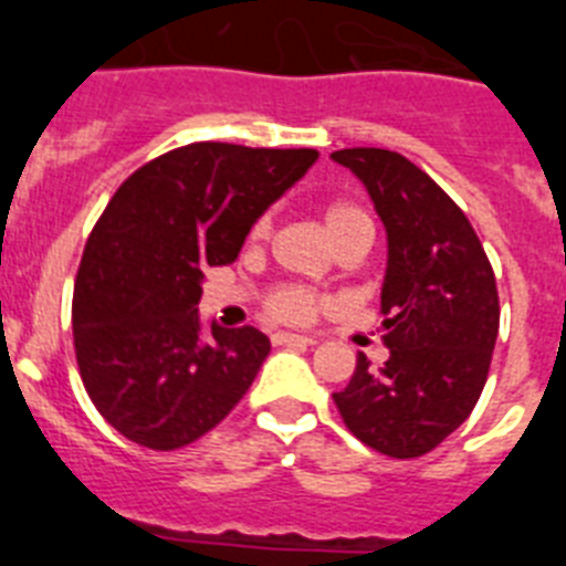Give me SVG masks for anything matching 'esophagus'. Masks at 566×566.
<instances>
[{"mask_svg": "<svg viewBox=\"0 0 566 566\" xmlns=\"http://www.w3.org/2000/svg\"><path fill=\"white\" fill-rule=\"evenodd\" d=\"M274 345H317V339L308 337V334H289V332H277L272 334Z\"/></svg>", "mask_w": 566, "mask_h": 566, "instance_id": "34e87169", "label": "esophagus"}]
</instances>
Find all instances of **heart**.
Wrapping results in <instances>:
<instances>
[{
	"label": "heart",
	"mask_w": 566,
	"mask_h": 566,
	"mask_svg": "<svg viewBox=\"0 0 566 566\" xmlns=\"http://www.w3.org/2000/svg\"><path fill=\"white\" fill-rule=\"evenodd\" d=\"M323 223H326L328 234L337 247H345L352 240H374V221L368 218L363 207L348 201L332 203L323 214ZM269 232V218L254 227V238H263ZM319 300L314 297L306 289H277V292L269 297V314L274 319H286V323H306V319L314 317L317 312Z\"/></svg>",
	"instance_id": "heart-1"
}]
</instances>
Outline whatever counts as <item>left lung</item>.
Segmentation results:
<instances>
[{
    "label": "left lung",
    "instance_id": "left-lung-1",
    "mask_svg": "<svg viewBox=\"0 0 566 566\" xmlns=\"http://www.w3.org/2000/svg\"><path fill=\"white\" fill-rule=\"evenodd\" d=\"M374 201L388 240L382 345L371 368L357 354L352 382L334 394L345 428L374 451L413 459L470 417L499 337L490 260L462 209L431 175L391 149L332 153Z\"/></svg>",
    "mask_w": 566,
    "mask_h": 566
}]
</instances>
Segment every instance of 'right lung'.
I'll return each instance as SVG.
<instances>
[{
	"instance_id": "right-lung-1",
	"label": "right lung",
	"mask_w": 566,
	"mask_h": 566,
	"mask_svg": "<svg viewBox=\"0 0 566 566\" xmlns=\"http://www.w3.org/2000/svg\"><path fill=\"white\" fill-rule=\"evenodd\" d=\"M317 149L187 144L135 169L98 218L73 292L82 382L129 442L175 451L212 431L272 352L258 328L203 323V272L317 161Z\"/></svg>"
}]
</instances>
